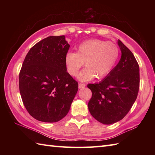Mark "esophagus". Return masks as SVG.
Here are the masks:
<instances>
[{
  "mask_svg": "<svg viewBox=\"0 0 155 155\" xmlns=\"http://www.w3.org/2000/svg\"><path fill=\"white\" fill-rule=\"evenodd\" d=\"M86 87V84H83V83H79L78 84V88H83Z\"/></svg>",
  "mask_w": 155,
  "mask_h": 155,
  "instance_id": "obj_1",
  "label": "esophagus"
}]
</instances>
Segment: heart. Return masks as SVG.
<instances>
[{"label":"heart","mask_w":155,"mask_h":155,"mask_svg":"<svg viewBox=\"0 0 155 155\" xmlns=\"http://www.w3.org/2000/svg\"><path fill=\"white\" fill-rule=\"evenodd\" d=\"M120 55L119 48L114 43L101 40L87 41L79 45L77 52H68L65 56L67 71L77 76L85 62V68L78 76L81 81H91L96 77H106L116 65Z\"/></svg>","instance_id":"obj_1"}]
</instances>
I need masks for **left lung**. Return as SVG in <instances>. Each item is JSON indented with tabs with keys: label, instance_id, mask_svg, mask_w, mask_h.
Masks as SVG:
<instances>
[{
	"label": "left lung",
	"instance_id": "left-lung-1",
	"mask_svg": "<svg viewBox=\"0 0 155 155\" xmlns=\"http://www.w3.org/2000/svg\"><path fill=\"white\" fill-rule=\"evenodd\" d=\"M121 58L117 65L98 83L88 84L92 97L88 110L104 124L117 123L126 116L135 102L139 89V66L133 52L120 40Z\"/></svg>",
	"mask_w": 155,
	"mask_h": 155
}]
</instances>
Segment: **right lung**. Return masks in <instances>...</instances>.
<instances>
[{"label": "right lung", "mask_w": 155, "mask_h": 155, "mask_svg": "<svg viewBox=\"0 0 155 155\" xmlns=\"http://www.w3.org/2000/svg\"><path fill=\"white\" fill-rule=\"evenodd\" d=\"M70 45L62 36L42 39L28 51L19 74V90L26 109L39 121L55 123L70 110L78 83L67 71Z\"/></svg>", "instance_id": "obj_1"}]
</instances>
